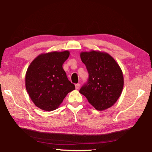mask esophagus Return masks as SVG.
<instances>
[{
	"label": "esophagus",
	"mask_w": 152,
	"mask_h": 152,
	"mask_svg": "<svg viewBox=\"0 0 152 152\" xmlns=\"http://www.w3.org/2000/svg\"><path fill=\"white\" fill-rule=\"evenodd\" d=\"M80 83H76V84L75 85V88H76V89H79V88H80Z\"/></svg>",
	"instance_id": "esophagus-1"
}]
</instances>
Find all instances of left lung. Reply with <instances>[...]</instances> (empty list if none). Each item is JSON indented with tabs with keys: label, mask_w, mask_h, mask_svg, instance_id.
<instances>
[{
	"label": "left lung",
	"mask_w": 152,
	"mask_h": 152,
	"mask_svg": "<svg viewBox=\"0 0 152 152\" xmlns=\"http://www.w3.org/2000/svg\"><path fill=\"white\" fill-rule=\"evenodd\" d=\"M89 78L80 89L96 110H104L114 105L124 88V76L119 64L107 53L99 51L80 53Z\"/></svg>",
	"instance_id": "obj_1"
}]
</instances>
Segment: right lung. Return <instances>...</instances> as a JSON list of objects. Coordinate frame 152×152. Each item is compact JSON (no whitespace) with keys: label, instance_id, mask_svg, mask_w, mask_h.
<instances>
[{"label":"right lung","instance_id":"1","mask_svg":"<svg viewBox=\"0 0 152 152\" xmlns=\"http://www.w3.org/2000/svg\"><path fill=\"white\" fill-rule=\"evenodd\" d=\"M69 51L40 54L32 61L25 75V87L32 101L45 111L57 109L75 86L67 78L63 64Z\"/></svg>","mask_w":152,"mask_h":152}]
</instances>
